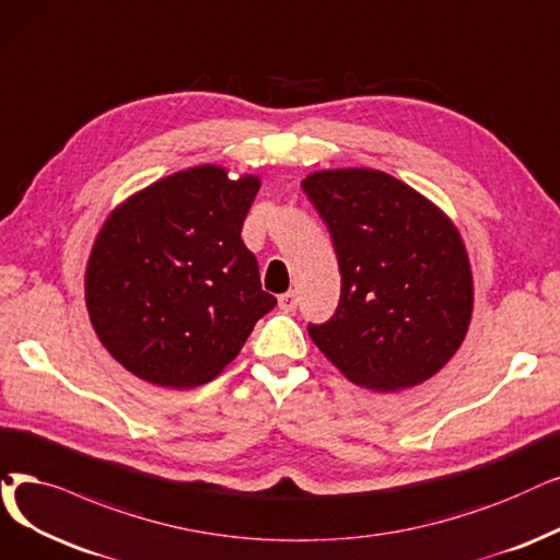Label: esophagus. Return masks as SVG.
Returning a JSON list of instances; mask_svg holds the SVG:
<instances>
[{
	"label": "esophagus",
	"instance_id": "1",
	"mask_svg": "<svg viewBox=\"0 0 560 560\" xmlns=\"http://www.w3.org/2000/svg\"><path fill=\"white\" fill-rule=\"evenodd\" d=\"M278 305H280L282 312H294V310L299 307V296H296V292L282 294V296L278 299Z\"/></svg>",
	"mask_w": 560,
	"mask_h": 560
}]
</instances>
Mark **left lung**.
Segmentation results:
<instances>
[{"label":"left lung","instance_id":"obj_1","mask_svg":"<svg viewBox=\"0 0 560 560\" xmlns=\"http://www.w3.org/2000/svg\"><path fill=\"white\" fill-rule=\"evenodd\" d=\"M301 188L338 255L335 315L310 324L312 342L351 384L395 393L451 361L474 315V276L455 222L399 178L342 167L307 174Z\"/></svg>","mask_w":560,"mask_h":560}]
</instances>
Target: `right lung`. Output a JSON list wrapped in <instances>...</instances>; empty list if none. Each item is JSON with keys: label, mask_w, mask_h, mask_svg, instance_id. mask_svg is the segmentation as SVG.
Returning <instances> with one entry per match:
<instances>
[{"label": "right lung", "mask_w": 560, "mask_h": 560, "mask_svg": "<svg viewBox=\"0 0 560 560\" xmlns=\"http://www.w3.org/2000/svg\"><path fill=\"white\" fill-rule=\"evenodd\" d=\"M261 178L197 165L130 195L107 215L84 301L117 363L163 388H195L238 355L276 307L241 241Z\"/></svg>", "instance_id": "1"}]
</instances>
